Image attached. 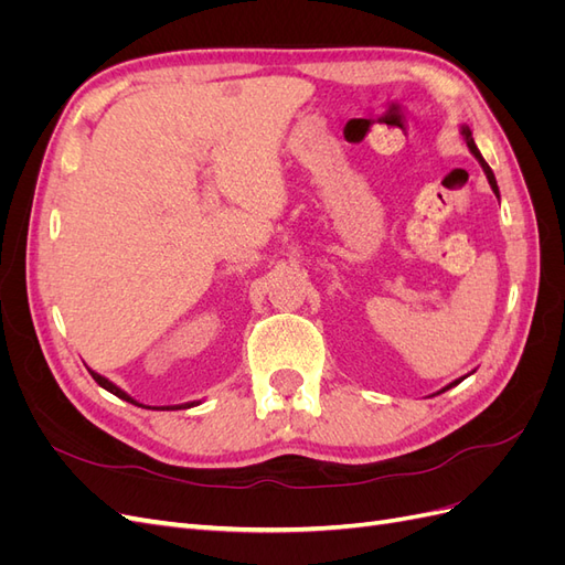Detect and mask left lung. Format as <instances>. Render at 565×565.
I'll return each mask as SVG.
<instances>
[{
	"label": "left lung",
	"mask_w": 565,
	"mask_h": 565,
	"mask_svg": "<svg viewBox=\"0 0 565 565\" xmlns=\"http://www.w3.org/2000/svg\"><path fill=\"white\" fill-rule=\"evenodd\" d=\"M461 136H465V141H467V146H469V150H471V156L478 160V164H481L483 167V172H486V177H488V183H490V188H492V193L494 195H498L500 198V188H498V181H494V174H492V169L488 167V162L483 160V156H481V150H478L476 148V143H473V136H471V129L467 127V125H461ZM461 380H465V377H461ZM461 380H455L452 384H448L446 388H440L438 393H443V391H448V388H452V386H457Z\"/></svg>",
	"instance_id": "8db88e82"
}]
</instances>
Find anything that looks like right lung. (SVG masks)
I'll return each mask as SVG.
<instances>
[{"label":"right lung","mask_w":565,"mask_h":565,"mask_svg":"<svg viewBox=\"0 0 565 565\" xmlns=\"http://www.w3.org/2000/svg\"><path fill=\"white\" fill-rule=\"evenodd\" d=\"M89 374L92 377L96 380V384L98 386H104L106 391H110L113 396H117V398H122V401H127V403H131V405H139V407H146L143 403H139V401H134L127 391H122L119 386H115L110 380H106L104 374H98V372H94V370H89ZM193 405H200V401H191V403H181V405H162V409H185V407H193ZM160 409V407H158Z\"/></svg>","instance_id":"obj_1"}]
</instances>
